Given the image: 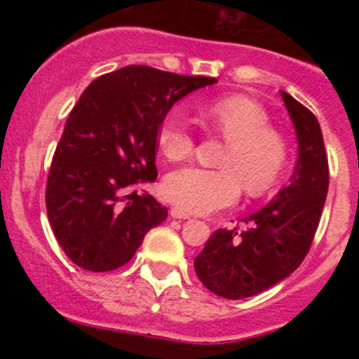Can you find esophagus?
Segmentation results:
<instances>
[{"label":"esophagus","instance_id":"esophagus-1","mask_svg":"<svg viewBox=\"0 0 359 359\" xmlns=\"http://www.w3.org/2000/svg\"><path fill=\"white\" fill-rule=\"evenodd\" d=\"M170 215L173 217V219H189V213L184 212L182 208H179V206H173L172 210H170Z\"/></svg>","mask_w":359,"mask_h":359}]
</instances>
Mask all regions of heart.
Segmentation results:
<instances>
[{"mask_svg":"<svg viewBox=\"0 0 359 359\" xmlns=\"http://www.w3.org/2000/svg\"><path fill=\"white\" fill-rule=\"evenodd\" d=\"M210 133L226 140L219 165L222 168L186 166L170 172L161 193L189 213H208L233 205L241 189L257 198L280 180L288 159V144L280 130L269 126V114L245 95H224L198 107ZM156 142L163 156L182 161L193 154L196 139L179 111L166 112L158 125Z\"/></svg>","mask_w":359,"mask_h":359,"instance_id":"1","label":"heart"}]
</instances>
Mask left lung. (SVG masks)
Here are the masks:
<instances>
[{"label": "left lung", "mask_w": 359, "mask_h": 359, "mask_svg": "<svg viewBox=\"0 0 359 359\" xmlns=\"http://www.w3.org/2000/svg\"><path fill=\"white\" fill-rule=\"evenodd\" d=\"M299 140L290 184L269 205L243 219L247 229H217L194 259L201 283L224 299H247L285 280L313 245L328 193V158L320 123L281 92Z\"/></svg>", "instance_id": "8db88e82"}]
</instances>
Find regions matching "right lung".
I'll return each mask as SVG.
<instances>
[{"mask_svg":"<svg viewBox=\"0 0 359 359\" xmlns=\"http://www.w3.org/2000/svg\"><path fill=\"white\" fill-rule=\"evenodd\" d=\"M215 78L126 66L86 86L69 112L48 180L46 213L76 266L106 273L125 266L168 210L144 191L154 182L163 116Z\"/></svg>","mask_w":359,"mask_h":359,"instance_id":"obj_1","label":"right lung"}]
</instances>
